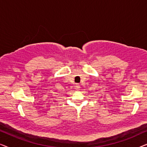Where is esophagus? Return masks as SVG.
I'll list each match as a JSON object with an SVG mask.
<instances>
[{
	"label": "esophagus",
	"instance_id": "obj_1",
	"mask_svg": "<svg viewBox=\"0 0 147 147\" xmlns=\"http://www.w3.org/2000/svg\"><path fill=\"white\" fill-rule=\"evenodd\" d=\"M75 88L77 90H78L80 88V84H76V85H75Z\"/></svg>",
	"mask_w": 147,
	"mask_h": 147
}]
</instances>
